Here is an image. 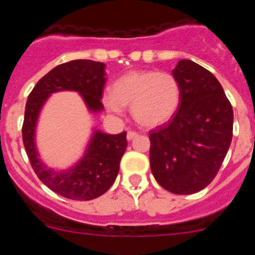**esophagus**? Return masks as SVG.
Instances as JSON below:
<instances>
[{"label":"esophagus","instance_id":"1","mask_svg":"<svg viewBox=\"0 0 255 255\" xmlns=\"http://www.w3.org/2000/svg\"><path fill=\"white\" fill-rule=\"evenodd\" d=\"M135 136H138V132L134 131V130H129V131H128V134H126V138H128V140H131V139H134Z\"/></svg>","mask_w":255,"mask_h":255}]
</instances>
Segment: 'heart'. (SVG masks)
<instances>
[{
    "mask_svg": "<svg viewBox=\"0 0 255 255\" xmlns=\"http://www.w3.org/2000/svg\"><path fill=\"white\" fill-rule=\"evenodd\" d=\"M181 88L170 73L155 70H132L112 84L105 97L106 107L121 112L131 107L135 121L145 128H155L170 121L179 110Z\"/></svg>",
    "mask_w": 255,
    "mask_h": 255,
    "instance_id": "1",
    "label": "heart"
}]
</instances>
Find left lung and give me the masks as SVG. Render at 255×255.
<instances>
[{
	"instance_id": "8db88e82",
	"label": "left lung",
	"mask_w": 255,
	"mask_h": 255,
	"mask_svg": "<svg viewBox=\"0 0 255 255\" xmlns=\"http://www.w3.org/2000/svg\"><path fill=\"white\" fill-rule=\"evenodd\" d=\"M181 88L172 120L149 131L150 168L173 194H193L217 175L233 139L234 112L215 75L190 60L172 71Z\"/></svg>"
}]
</instances>
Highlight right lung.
I'll return each instance as SVG.
<instances>
[{
	"instance_id": "obj_1",
	"label": "right lung",
	"mask_w": 255,
	"mask_h": 255,
	"mask_svg": "<svg viewBox=\"0 0 255 255\" xmlns=\"http://www.w3.org/2000/svg\"><path fill=\"white\" fill-rule=\"evenodd\" d=\"M105 66L103 62L92 60H74L58 65L35 84L26 101L21 131L31 167L44 185L69 199H96L111 188L128 147L126 131L116 135L96 131L82 161L67 171H55L38 158L34 143L38 115L49 94L60 91L79 92L92 112L101 111L107 80Z\"/></svg>"
}]
</instances>
